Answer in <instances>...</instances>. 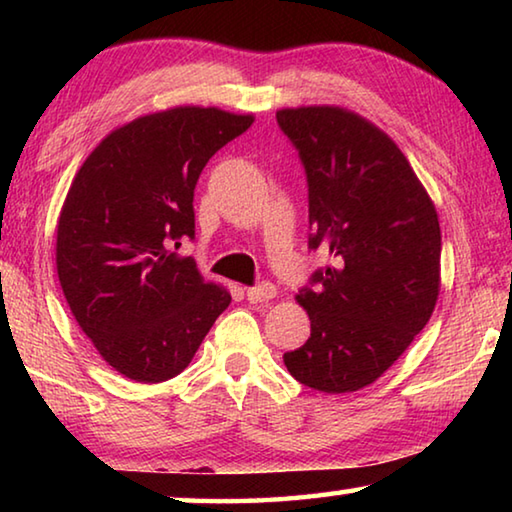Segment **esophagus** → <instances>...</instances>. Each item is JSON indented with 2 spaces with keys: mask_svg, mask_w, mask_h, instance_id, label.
<instances>
[{
  "mask_svg": "<svg viewBox=\"0 0 512 512\" xmlns=\"http://www.w3.org/2000/svg\"><path fill=\"white\" fill-rule=\"evenodd\" d=\"M275 296H277V289L271 282H259V284H255V287L246 289V298L250 305H264V302L273 300Z\"/></svg>",
  "mask_w": 512,
  "mask_h": 512,
  "instance_id": "1",
  "label": "esophagus"
}]
</instances>
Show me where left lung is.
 I'll return each mask as SVG.
<instances>
[{
	"mask_svg": "<svg viewBox=\"0 0 512 512\" xmlns=\"http://www.w3.org/2000/svg\"><path fill=\"white\" fill-rule=\"evenodd\" d=\"M309 187V248L332 264L296 300L311 336L284 366L320 393H352L400 359L440 291V225L397 144L336 106L277 110Z\"/></svg>",
	"mask_w": 512,
	"mask_h": 512,
	"instance_id": "8db88e82",
	"label": "left lung"
}]
</instances>
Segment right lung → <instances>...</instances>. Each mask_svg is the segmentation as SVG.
Returning <instances> with one entry per match:
<instances>
[{
	"mask_svg": "<svg viewBox=\"0 0 512 512\" xmlns=\"http://www.w3.org/2000/svg\"><path fill=\"white\" fill-rule=\"evenodd\" d=\"M253 115L178 106L103 137L60 210L56 268L65 300L108 366L142 384L183 372L230 293L194 257V189L203 167Z\"/></svg>",
	"mask_w": 512,
	"mask_h": 512,
	"instance_id": "obj_1",
	"label": "right lung"
}]
</instances>
